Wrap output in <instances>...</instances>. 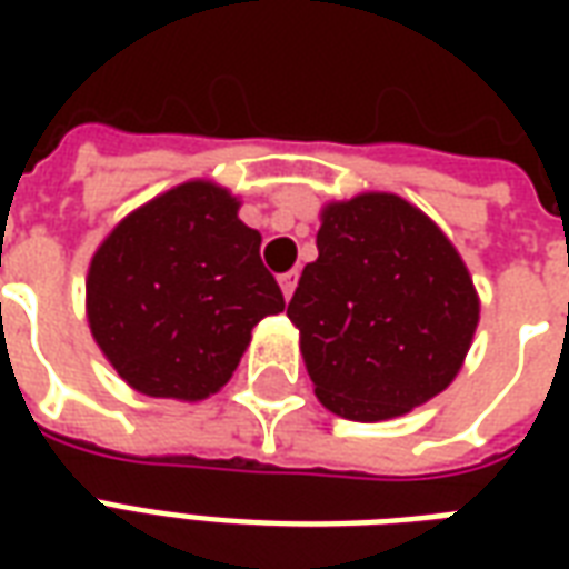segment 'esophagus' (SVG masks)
Returning a JSON list of instances; mask_svg holds the SVG:
<instances>
[{
	"label": "esophagus",
	"instance_id": "34e87169",
	"mask_svg": "<svg viewBox=\"0 0 569 569\" xmlns=\"http://www.w3.org/2000/svg\"><path fill=\"white\" fill-rule=\"evenodd\" d=\"M296 286H298V271L280 273V289H283L286 298H292V292H296Z\"/></svg>",
	"mask_w": 569,
	"mask_h": 569
}]
</instances>
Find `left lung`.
Instances as JSON below:
<instances>
[{
	"instance_id": "1",
	"label": "left lung",
	"mask_w": 569,
	"mask_h": 569,
	"mask_svg": "<svg viewBox=\"0 0 569 569\" xmlns=\"http://www.w3.org/2000/svg\"><path fill=\"white\" fill-rule=\"evenodd\" d=\"M317 249L286 313L322 406L387 420L441 393L478 326L451 240L408 200L359 194L322 210Z\"/></svg>"
}]
</instances>
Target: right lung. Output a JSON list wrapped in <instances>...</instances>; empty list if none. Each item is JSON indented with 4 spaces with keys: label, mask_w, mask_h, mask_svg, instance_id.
Returning <instances> with one entry per match:
<instances>
[{
    "label": "right lung",
    "mask_w": 569,
    "mask_h": 569,
    "mask_svg": "<svg viewBox=\"0 0 569 569\" xmlns=\"http://www.w3.org/2000/svg\"><path fill=\"white\" fill-rule=\"evenodd\" d=\"M237 198L186 182L130 212L88 271L93 341L146 396L198 402L234 375L252 326L286 308Z\"/></svg>",
    "instance_id": "obj_1"
}]
</instances>
